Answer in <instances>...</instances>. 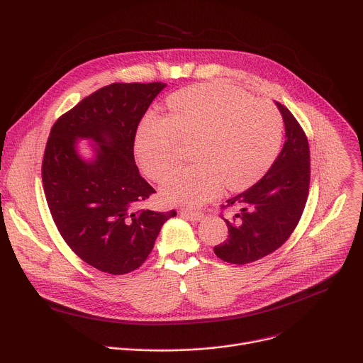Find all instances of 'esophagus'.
Wrapping results in <instances>:
<instances>
[{"mask_svg": "<svg viewBox=\"0 0 363 363\" xmlns=\"http://www.w3.org/2000/svg\"><path fill=\"white\" fill-rule=\"evenodd\" d=\"M181 216L186 217L191 221H201L205 217L202 211H189V210H181Z\"/></svg>", "mask_w": 363, "mask_h": 363, "instance_id": "34e87169", "label": "esophagus"}]
</instances>
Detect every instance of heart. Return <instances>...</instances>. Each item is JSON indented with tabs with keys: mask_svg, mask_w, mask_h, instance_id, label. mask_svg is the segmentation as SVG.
<instances>
[{
	"mask_svg": "<svg viewBox=\"0 0 363 363\" xmlns=\"http://www.w3.org/2000/svg\"><path fill=\"white\" fill-rule=\"evenodd\" d=\"M169 116L150 113L139 126L135 149L143 172L161 181L178 161L179 142H194L196 164L175 169L162 184L167 201L198 206L223 189L242 191L272 167L281 145L279 112L241 89L206 83L168 100Z\"/></svg>",
	"mask_w": 363,
	"mask_h": 363,
	"instance_id": "1",
	"label": "heart"
}]
</instances>
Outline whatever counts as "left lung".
I'll return each instance as SVG.
<instances>
[{
  "instance_id": "8db88e82",
  "label": "left lung",
  "mask_w": 363,
  "mask_h": 363,
  "mask_svg": "<svg viewBox=\"0 0 363 363\" xmlns=\"http://www.w3.org/2000/svg\"><path fill=\"white\" fill-rule=\"evenodd\" d=\"M276 105L286 126L280 155L260 181L221 205V210L238 208L231 220L224 218L228 238L214 247L216 255L231 264L254 263L280 248L297 227L308 196L307 136L291 112Z\"/></svg>"
}]
</instances>
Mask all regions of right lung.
Here are the masks:
<instances>
[{
	"mask_svg": "<svg viewBox=\"0 0 363 363\" xmlns=\"http://www.w3.org/2000/svg\"><path fill=\"white\" fill-rule=\"evenodd\" d=\"M164 87L158 82L101 87L62 115L45 143L41 178L50 214L72 251L103 273L139 269L162 224L177 216L138 208L157 191L135 164V136ZM77 137L99 143L93 163L77 155Z\"/></svg>",
	"mask_w": 363,
	"mask_h": 363,
	"instance_id": "right-lung-1",
	"label": "right lung"
}]
</instances>
